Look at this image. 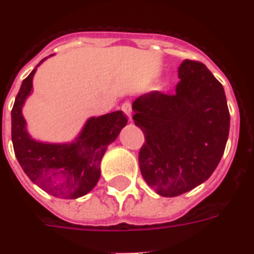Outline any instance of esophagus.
Masks as SVG:
<instances>
[{
  "label": "esophagus",
  "mask_w": 254,
  "mask_h": 254,
  "mask_svg": "<svg viewBox=\"0 0 254 254\" xmlns=\"http://www.w3.org/2000/svg\"><path fill=\"white\" fill-rule=\"evenodd\" d=\"M121 109L124 111V113L129 117V120H131V103L130 102H124Z\"/></svg>",
  "instance_id": "esophagus-1"
}]
</instances>
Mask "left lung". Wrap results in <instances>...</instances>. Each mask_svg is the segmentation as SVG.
<instances>
[{
    "mask_svg": "<svg viewBox=\"0 0 254 254\" xmlns=\"http://www.w3.org/2000/svg\"><path fill=\"white\" fill-rule=\"evenodd\" d=\"M176 92L152 91L133 103V120L145 134L138 162L158 194L176 197L211 176L223 156L230 111L223 86L199 61L179 66Z\"/></svg>",
    "mask_w": 254,
    "mask_h": 254,
    "instance_id": "obj_1",
    "label": "left lung"
}]
</instances>
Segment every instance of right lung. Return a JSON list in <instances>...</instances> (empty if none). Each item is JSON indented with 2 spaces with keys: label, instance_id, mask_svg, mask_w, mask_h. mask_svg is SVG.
Listing matches in <instances>:
<instances>
[{
  "label": "right lung",
  "instance_id": "right-lung-1",
  "mask_svg": "<svg viewBox=\"0 0 254 254\" xmlns=\"http://www.w3.org/2000/svg\"><path fill=\"white\" fill-rule=\"evenodd\" d=\"M34 69L23 79L11 109V141L24 174L35 184L59 198L87 194L100 179V162L109 143L127 123L123 111L91 117L71 145L36 142L27 134L22 107L32 90Z\"/></svg>",
  "mask_w": 254,
  "mask_h": 254
}]
</instances>
